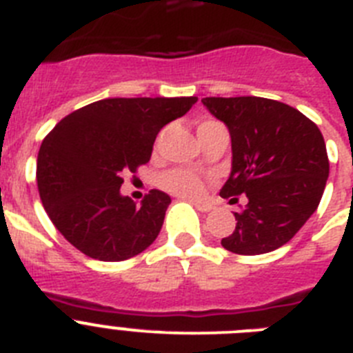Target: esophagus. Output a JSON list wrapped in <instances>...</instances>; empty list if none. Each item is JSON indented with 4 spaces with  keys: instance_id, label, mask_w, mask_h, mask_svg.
<instances>
[{
    "instance_id": "esophagus-1",
    "label": "esophagus",
    "mask_w": 353,
    "mask_h": 353,
    "mask_svg": "<svg viewBox=\"0 0 353 353\" xmlns=\"http://www.w3.org/2000/svg\"><path fill=\"white\" fill-rule=\"evenodd\" d=\"M192 205H194L199 212H210L212 210V205L205 203V201H192Z\"/></svg>"
}]
</instances>
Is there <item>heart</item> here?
<instances>
[{"label":"heart","mask_w":353,"mask_h":353,"mask_svg":"<svg viewBox=\"0 0 353 353\" xmlns=\"http://www.w3.org/2000/svg\"><path fill=\"white\" fill-rule=\"evenodd\" d=\"M215 121L208 120L199 123L198 130L203 127L212 125ZM161 185L173 194L183 196V198H198L205 189L203 179L191 170H170L161 176Z\"/></svg>","instance_id":"1"}]
</instances>
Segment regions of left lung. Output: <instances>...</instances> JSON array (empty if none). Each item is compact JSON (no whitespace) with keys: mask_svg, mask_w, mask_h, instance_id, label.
<instances>
[{"mask_svg":"<svg viewBox=\"0 0 353 353\" xmlns=\"http://www.w3.org/2000/svg\"><path fill=\"white\" fill-rule=\"evenodd\" d=\"M205 108L232 138V173L221 196L248 205L235 212V230L221 240L236 254L281 248L318 208L329 179L323 136L310 118L263 97H205Z\"/></svg>","mask_w":353,"mask_h":353,"instance_id":"8db88e82","label":"left lung"}]
</instances>
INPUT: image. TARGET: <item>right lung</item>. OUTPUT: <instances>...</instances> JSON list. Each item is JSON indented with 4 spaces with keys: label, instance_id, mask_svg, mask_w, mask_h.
Returning <instances> with one entry per match:
<instances>
[{
    "label": "right lung",
    "instance_id": "right-lung-1",
    "mask_svg": "<svg viewBox=\"0 0 353 353\" xmlns=\"http://www.w3.org/2000/svg\"><path fill=\"white\" fill-rule=\"evenodd\" d=\"M196 102L198 97L104 99L65 117L43 138L39 194L74 248L95 260L123 261L154 244L171 198L152 189L136 207L121 196V174L146 164L159 130Z\"/></svg>",
    "mask_w": 353,
    "mask_h": 353
}]
</instances>
